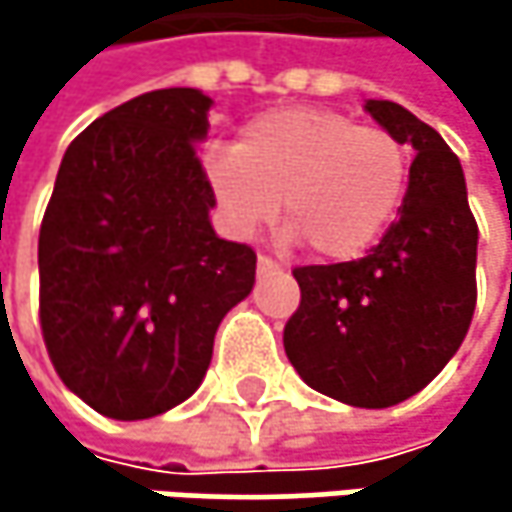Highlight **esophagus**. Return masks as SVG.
<instances>
[{
    "label": "esophagus",
    "mask_w": 512,
    "mask_h": 512,
    "mask_svg": "<svg viewBox=\"0 0 512 512\" xmlns=\"http://www.w3.org/2000/svg\"><path fill=\"white\" fill-rule=\"evenodd\" d=\"M278 269H281V263H278V260H272L269 255L257 257V272H278Z\"/></svg>",
    "instance_id": "34e87169"
}]
</instances>
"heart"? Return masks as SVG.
<instances>
[{"label": "heart", "instance_id": "1", "mask_svg": "<svg viewBox=\"0 0 512 512\" xmlns=\"http://www.w3.org/2000/svg\"><path fill=\"white\" fill-rule=\"evenodd\" d=\"M412 174L409 145L320 106L252 118L234 151L207 156V180L234 234L269 225L284 198L290 234L329 260L367 252L397 219Z\"/></svg>", "mask_w": 512, "mask_h": 512}]
</instances>
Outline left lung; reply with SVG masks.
Instances as JSON below:
<instances>
[{
	"label": "left lung",
	"instance_id": "left-lung-1",
	"mask_svg": "<svg viewBox=\"0 0 512 512\" xmlns=\"http://www.w3.org/2000/svg\"><path fill=\"white\" fill-rule=\"evenodd\" d=\"M364 109L415 148L400 219L370 255L293 269L302 299L284 353L314 391L385 409L430 385L460 350L477 305V222L445 139L391 100Z\"/></svg>",
	"mask_w": 512,
	"mask_h": 512
}]
</instances>
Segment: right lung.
<instances>
[{
    "instance_id": "right-lung-1",
    "label": "right lung",
    "mask_w": 512,
    "mask_h": 512,
    "mask_svg": "<svg viewBox=\"0 0 512 512\" xmlns=\"http://www.w3.org/2000/svg\"><path fill=\"white\" fill-rule=\"evenodd\" d=\"M210 97L139 94L61 159L41 237V332L61 382L94 412L142 421L201 385L222 317L252 293L257 255L219 240L198 159Z\"/></svg>"
}]
</instances>
